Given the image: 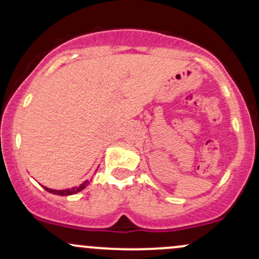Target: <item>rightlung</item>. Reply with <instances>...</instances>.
<instances>
[{"instance_id":"obj_1","label":"right lung","mask_w":259,"mask_h":259,"mask_svg":"<svg viewBox=\"0 0 259 259\" xmlns=\"http://www.w3.org/2000/svg\"><path fill=\"white\" fill-rule=\"evenodd\" d=\"M88 183H90V182H88V181H84L83 183L79 184L78 187H73V188H70V189L56 190V189H50V188H47V187H44V189L47 190V192L53 193V194H56V195H72V194H76V193L81 192L82 189L86 188V187L88 186Z\"/></svg>"}]
</instances>
